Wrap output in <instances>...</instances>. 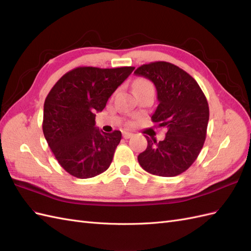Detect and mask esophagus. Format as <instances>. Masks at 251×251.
<instances>
[{
	"label": "esophagus",
	"mask_w": 251,
	"mask_h": 251,
	"mask_svg": "<svg viewBox=\"0 0 251 251\" xmlns=\"http://www.w3.org/2000/svg\"><path fill=\"white\" fill-rule=\"evenodd\" d=\"M123 136H124V138L128 139V138L133 137V134H132V133H130V132H124V133H123Z\"/></svg>",
	"instance_id": "esophagus-1"
}]
</instances>
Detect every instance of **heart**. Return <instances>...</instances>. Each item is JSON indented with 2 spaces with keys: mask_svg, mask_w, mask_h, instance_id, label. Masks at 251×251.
I'll use <instances>...</instances> for the list:
<instances>
[{
  "mask_svg": "<svg viewBox=\"0 0 251 251\" xmlns=\"http://www.w3.org/2000/svg\"><path fill=\"white\" fill-rule=\"evenodd\" d=\"M134 90H135V92L136 91H140V90H154V87L149 80L139 79L136 81Z\"/></svg>",
  "mask_w": 251,
  "mask_h": 251,
  "instance_id": "1",
  "label": "heart"
}]
</instances>
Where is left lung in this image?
<instances>
[{
    "label": "left lung",
    "instance_id": "8db88e82",
    "mask_svg": "<svg viewBox=\"0 0 251 251\" xmlns=\"http://www.w3.org/2000/svg\"><path fill=\"white\" fill-rule=\"evenodd\" d=\"M134 73L155 85L159 104L151 120L166 130L162 141L146 136L148 148L138 155V162L150 174L178 176L195 162L206 138V97L191 75L171 63L142 65Z\"/></svg>",
    "mask_w": 251,
    "mask_h": 251
}]
</instances>
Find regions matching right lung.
Returning a JSON list of instances; mask_svg holds the SVG:
<instances>
[{"mask_svg": "<svg viewBox=\"0 0 251 251\" xmlns=\"http://www.w3.org/2000/svg\"><path fill=\"white\" fill-rule=\"evenodd\" d=\"M134 67L100 69L78 67L58 79L44 103L43 132L60 166L87 179L109 169L121 132L103 133L95 126L111 95Z\"/></svg>", "mask_w": 251, "mask_h": 251, "instance_id": "1", "label": "right lung"}]
</instances>
